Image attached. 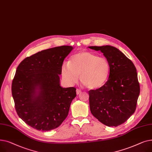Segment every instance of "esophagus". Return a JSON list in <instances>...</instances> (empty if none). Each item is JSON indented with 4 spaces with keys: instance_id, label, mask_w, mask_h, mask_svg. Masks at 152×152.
Returning a JSON list of instances; mask_svg holds the SVG:
<instances>
[{
    "instance_id": "34e87169",
    "label": "esophagus",
    "mask_w": 152,
    "mask_h": 152,
    "mask_svg": "<svg viewBox=\"0 0 152 152\" xmlns=\"http://www.w3.org/2000/svg\"><path fill=\"white\" fill-rule=\"evenodd\" d=\"M81 93H82V91L81 89H76V94H77V95H79V94H81Z\"/></svg>"
}]
</instances>
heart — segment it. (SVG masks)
<instances>
[{
    "label": "heart",
    "instance_id": "obj_1",
    "mask_svg": "<svg viewBox=\"0 0 152 152\" xmlns=\"http://www.w3.org/2000/svg\"><path fill=\"white\" fill-rule=\"evenodd\" d=\"M110 74L108 60L94 53L82 51L73 55L69 63L61 67L63 78L69 84L76 83L80 75L81 83L87 89H98L107 82Z\"/></svg>",
    "mask_w": 152,
    "mask_h": 152
}]
</instances>
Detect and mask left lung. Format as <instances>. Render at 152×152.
<instances>
[{
	"label": "left lung",
	"instance_id": "8db88e82",
	"mask_svg": "<svg viewBox=\"0 0 152 152\" xmlns=\"http://www.w3.org/2000/svg\"><path fill=\"white\" fill-rule=\"evenodd\" d=\"M89 48L100 50L110 65V74L105 84L89 91L91 113L106 126L121 125L136 109L140 94L136 68L130 59L113 46Z\"/></svg>",
	"mask_w": 152,
	"mask_h": 152
}]
</instances>
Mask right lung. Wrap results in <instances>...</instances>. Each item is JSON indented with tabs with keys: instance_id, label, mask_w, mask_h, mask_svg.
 Segmentation results:
<instances>
[{
	"instance_id": "obj_1",
	"label": "right lung",
	"mask_w": 152,
	"mask_h": 152,
	"mask_svg": "<svg viewBox=\"0 0 152 152\" xmlns=\"http://www.w3.org/2000/svg\"><path fill=\"white\" fill-rule=\"evenodd\" d=\"M72 50L68 45L44 50L26 57L17 67L12 84L15 110L23 121L36 129L57 128L68 115L76 89L61 87L59 75Z\"/></svg>"
}]
</instances>
